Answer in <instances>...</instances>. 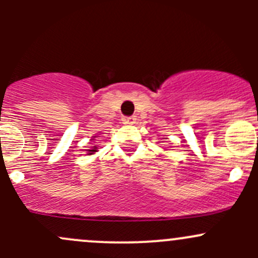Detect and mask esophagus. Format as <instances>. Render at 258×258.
<instances>
[{
	"label": "esophagus",
	"mask_w": 258,
	"mask_h": 258,
	"mask_svg": "<svg viewBox=\"0 0 258 258\" xmlns=\"http://www.w3.org/2000/svg\"><path fill=\"white\" fill-rule=\"evenodd\" d=\"M136 122V118L134 116H123L122 117V123L123 124H132Z\"/></svg>",
	"instance_id": "1"
}]
</instances>
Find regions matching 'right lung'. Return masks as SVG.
Here are the masks:
<instances>
[{"mask_svg":"<svg viewBox=\"0 0 258 258\" xmlns=\"http://www.w3.org/2000/svg\"><path fill=\"white\" fill-rule=\"evenodd\" d=\"M96 148H97V147H96V146H93L92 150H88V153H90V155H92L93 152H97V150H96Z\"/></svg>","mask_w":258,"mask_h":258,"instance_id":"1","label":"right lung"}]
</instances>
